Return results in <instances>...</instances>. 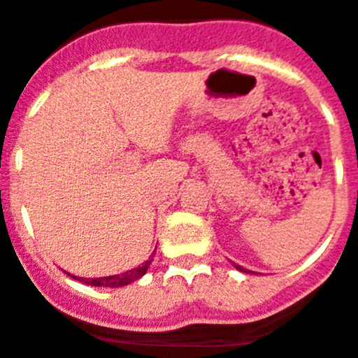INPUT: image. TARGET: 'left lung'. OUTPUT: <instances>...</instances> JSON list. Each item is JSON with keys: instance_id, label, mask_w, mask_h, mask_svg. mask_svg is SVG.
<instances>
[{"instance_id": "left-lung-1", "label": "left lung", "mask_w": 358, "mask_h": 358, "mask_svg": "<svg viewBox=\"0 0 358 358\" xmlns=\"http://www.w3.org/2000/svg\"><path fill=\"white\" fill-rule=\"evenodd\" d=\"M235 265V268H238V271H242V273H249L248 268H243V267H240V265H236V264H233Z\"/></svg>"}]
</instances>
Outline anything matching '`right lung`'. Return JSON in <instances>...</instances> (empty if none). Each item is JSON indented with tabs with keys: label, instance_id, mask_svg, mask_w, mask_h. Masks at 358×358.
<instances>
[{
	"label": "right lung",
	"instance_id": "add662e5",
	"mask_svg": "<svg viewBox=\"0 0 358 358\" xmlns=\"http://www.w3.org/2000/svg\"><path fill=\"white\" fill-rule=\"evenodd\" d=\"M156 252V251H154ZM152 264V256L148 258L145 264H141L140 267L136 268H131V271H127V273L123 274H115V276H106V278H78V276H69L75 278L77 281H82V283H85V285H93V287H125L129 285V283H132V281L140 280L141 276H143L145 273H147L148 265Z\"/></svg>",
	"mask_w": 358,
	"mask_h": 358
}]
</instances>
